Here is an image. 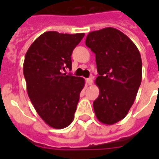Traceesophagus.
<instances>
[{"mask_svg":"<svg viewBox=\"0 0 159 159\" xmlns=\"http://www.w3.org/2000/svg\"><path fill=\"white\" fill-rule=\"evenodd\" d=\"M86 81H87V83L89 85V86H91V85L92 84V82H93V79H92V77H89V78H87Z\"/></svg>","mask_w":159,"mask_h":159,"instance_id":"esophagus-1","label":"esophagus"}]
</instances>
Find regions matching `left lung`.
<instances>
[{"instance_id": "1", "label": "left lung", "mask_w": 159, "mask_h": 159, "mask_svg": "<svg viewBox=\"0 0 159 159\" xmlns=\"http://www.w3.org/2000/svg\"><path fill=\"white\" fill-rule=\"evenodd\" d=\"M86 45L96 54L100 93L93 102L98 120L114 125L128 114L142 80L138 48L121 31L107 27L87 34Z\"/></svg>"}]
</instances>
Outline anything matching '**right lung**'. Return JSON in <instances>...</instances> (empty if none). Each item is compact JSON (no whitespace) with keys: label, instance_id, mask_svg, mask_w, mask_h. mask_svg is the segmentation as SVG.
<instances>
[{"label":"right lung","instance_id":"add662e5","mask_svg":"<svg viewBox=\"0 0 159 159\" xmlns=\"http://www.w3.org/2000/svg\"><path fill=\"white\" fill-rule=\"evenodd\" d=\"M84 35L48 31L25 53L23 72L28 96L39 116L52 128H66L74 119L85 80L62 71L72 69V50Z\"/></svg>","mask_w":159,"mask_h":159}]
</instances>
